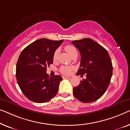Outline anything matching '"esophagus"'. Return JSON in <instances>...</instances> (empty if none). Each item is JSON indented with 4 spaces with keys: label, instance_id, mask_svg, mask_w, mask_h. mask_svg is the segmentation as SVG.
Here are the masks:
<instances>
[{
    "label": "esophagus",
    "instance_id": "1",
    "mask_svg": "<svg viewBox=\"0 0 130 130\" xmlns=\"http://www.w3.org/2000/svg\"><path fill=\"white\" fill-rule=\"evenodd\" d=\"M62 78H63V79H69V77L65 76H62Z\"/></svg>",
    "mask_w": 130,
    "mask_h": 130
}]
</instances>
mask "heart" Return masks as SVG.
Wrapping results in <instances>:
<instances>
[{
	"label": "heart",
	"mask_w": 130,
	"mask_h": 130,
	"mask_svg": "<svg viewBox=\"0 0 130 130\" xmlns=\"http://www.w3.org/2000/svg\"><path fill=\"white\" fill-rule=\"evenodd\" d=\"M65 51L67 52V53L71 57H72L73 56H74L75 55H77V52L76 49L75 48V46H73L72 45H68L65 46ZM58 54V50H57L54 54L53 58L54 60L57 58ZM72 69H73L72 67H67V66H62V67L60 68V72H61V73H62L63 74L68 75L71 73V72L72 70Z\"/></svg>",
	"instance_id": "obj_1"
}]
</instances>
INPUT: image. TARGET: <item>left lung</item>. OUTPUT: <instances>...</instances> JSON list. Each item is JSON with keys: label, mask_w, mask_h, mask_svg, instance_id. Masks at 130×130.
Instances as JSON below:
<instances>
[{"label": "left lung", "mask_w": 130, "mask_h": 130, "mask_svg": "<svg viewBox=\"0 0 130 130\" xmlns=\"http://www.w3.org/2000/svg\"><path fill=\"white\" fill-rule=\"evenodd\" d=\"M72 44L81 55L80 68L76 75L86 76L73 88V96L83 103L96 101L103 95L111 80L113 65L109 54L90 38L72 41Z\"/></svg>", "instance_id": "obj_1"}]
</instances>
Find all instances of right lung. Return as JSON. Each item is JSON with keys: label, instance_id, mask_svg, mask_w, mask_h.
Returning <instances> with one entry per match:
<instances>
[{"label": "right lung", "instance_id": "right-lung-1", "mask_svg": "<svg viewBox=\"0 0 130 130\" xmlns=\"http://www.w3.org/2000/svg\"><path fill=\"white\" fill-rule=\"evenodd\" d=\"M63 40L41 38L24 48L16 65V79L21 90L31 101L41 103L48 102L58 91L60 75L49 76L46 68L53 63L55 50Z\"/></svg>", "mask_w": 130, "mask_h": 130}]
</instances>
